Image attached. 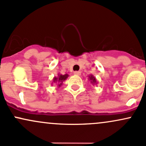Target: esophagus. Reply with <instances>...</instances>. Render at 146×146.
I'll list each match as a JSON object with an SVG mask.
<instances>
[{"mask_svg": "<svg viewBox=\"0 0 146 146\" xmlns=\"http://www.w3.org/2000/svg\"><path fill=\"white\" fill-rule=\"evenodd\" d=\"M75 75H77V76H79V75H81V72L79 71H75L74 72Z\"/></svg>", "mask_w": 146, "mask_h": 146, "instance_id": "obj_1", "label": "esophagus"}]
</instances>
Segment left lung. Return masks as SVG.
Returning a JSON list of instances; mask_svg holds the SVG:
<instances>
[{"instance_id": "obj_1", "label": "left lung", "mask_w": 146, "mask_h": 146, "mask_svg": "<svg viewBox=\"0 0 146 146\" xmlns=\"http://www.w3.org/2000/svg\"><path fill=\"white\" fill-rule=\"evenodd\" d=\"M88 80L90 81V83H91L92 85H94V84L96 85V84H98V81H97L96 78H95L92 74L88 75Z\"/></svg>"}]
</instances>
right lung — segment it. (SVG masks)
Returning a JSON list of instances; mask_svg holds the SVG:
<instances>
[{"label": "right lung", "instance_id": "1", "mask_svg": "<svg viewBox=\"0 0 146 146\" xmlns=\"http://www.w3.org/2000/svg\"><path fill=\"white\" fill-rule=\"evenodd\" d=\"M69 76V75L67 74H65L62 75V74H60L59 73L58 74V76L57 77H56V76H54V79H53V82L52 84H51V85L53 84V83H55V84H56V83H58V86L59 87H60L62 85V82H63L64 81H65L67 79V77Z\"/></svg>", "mask_w": 146, "mask_h": 146}]
</instances>
